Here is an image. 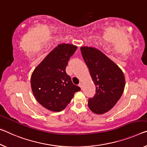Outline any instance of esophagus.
Returning <instances> with one entry per match:
<instances>
[{
  "label": "esophagus",
  "instance_id": "1",
  "mask_svg": "<svg viewBox=\"0 0 147 147\" xmlns=\"http://www.w3.org/2000/svg\"><path fill=\"white\" fill-rule=\"evenodd\" d=\"M79 86H80V87H81V89H83V85H82V83H79Z\"/></svg>",
  "mask_w": 147,
  "mask_h": 147
}]
</instances>
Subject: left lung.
Returning <instances> with one entry per match:
<instances>
[{"instance_id": "obj_1", "label": "left lung", "mask_w": 147, "mask_h": 147, "mask_svg": "<svg viewBox=\"0 0 147 147\" xmlns=\"http://www.w3.org/2000/svg\"><path fill=\"white\" fill-rule=\"evenodd\" d=\"M81 55L96 86V94L88 100L92 112L102 114L114 107L123 94L125 78L121 69L100 51L81 47Z\"/></svg>"}]
</instances>
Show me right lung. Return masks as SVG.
<instances>
[{
    "label": "right lung",
    "instance_id": "obj_1",
    "mask_svg": "<svg viewBox=\"0 0 147 147\" xmlns=\"http://www.w3.org/2000/svg\"><path fill=\"white\" fill-rule=\"evenodd\" d=\"M78 49L70 44H60L33 71L31 78L33 93L40 105L53 112L64 110L80 87L74 85L66 72L69 58Z\"/></svg>",
    "mask_w": 147,
    "mask_h": 147
}]
</instances>
